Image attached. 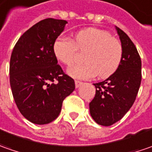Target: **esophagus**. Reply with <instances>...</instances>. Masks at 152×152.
<instances>
[{"mask_svg": "<svg viewBox=\"0 0 152 152\" xmlns=\"http://www.w3.org/2000/svg\"><path fill=\"white\" fill-rule=\"evenodd\" d=\"M83 83L81 82V81H75V85H76V88H78L79 86H81Z\"/></svg>", "mask_w": 152, "mask_h": 152, "instance_id": "34e87169", "label": "esophagus"}]
</instances>
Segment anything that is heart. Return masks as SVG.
Here are the masks:
<instances>
[{"instance_id":"1","label":"heart","mask_w":152,"mask_h":152,"mask_svg":"<svg viewBox=\"0 0 152 152\" xmlns=\"http://www.w3.org/2000/svg\"><path fill=\"white\" fill-rule=\"evenodd\" d=\"M57 60L66 66H71L77 51H85L82 65L69 68V75L76 79L87 80L98 75L107 78L118 70L123 56L120 41L106 30L87 28L76 33L73 40L60 36L53 46Z\"/></svg>"}]
</instances>
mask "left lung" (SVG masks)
<instances>
[{
    "instance_id": "1",
    "label": "left lung",
    "mask_w": 152,
    "mask_h": 152,
    "mask_svg": "<svg viewBox=\"0 0 152 152\" xmlns=\"http://www.w3.org/2000/svg\"><path fill=\"white\" fill-rule=\"evenodd\" d=\"M123 56L118 70L105 81L94 83L95 97L89 103L95 122L110 126L118 122L132 107L141 82V60L137 49L123 30L116 27Z\"/></svg>"
}]
</instances>
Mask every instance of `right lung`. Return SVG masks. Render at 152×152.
Segmentation results:
<instances>
[{"label": "right lung", "instance_id": "right-lung-1", "mask_svg": "<svg viewBox=\"0 0 152 152\" xmlns=\"http://www.w3.org/2000/svg\"><path fill=\"white\" fill-rule=\"evenodd\" d=\"M67 23L46 18L34 24L15 45L10 60V85L20 113L32 123L46 124L60 114L62 102L75 90L53 46Z\"/></svg>", "mask_w": 152, "mask_h": 152}]
</instances>
